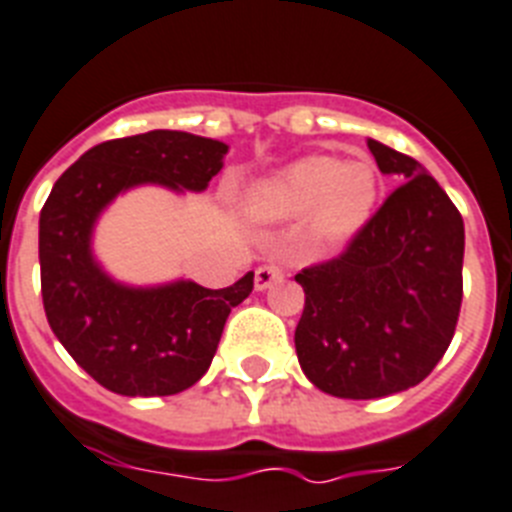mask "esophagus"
Listing matches in <instances>:
<instances>
[{
	"mask_svg": "<svg viewBox=\"0 0 512 512\" xmlns=\"http://www.w3.org/2000/svg\"><path fill=\"white\" fill-rule=\"evenodd\" d=\"M284 278V270L278 268V265H260L255 270V289L257 292H265L270 284H276Z\"/></svg>",
	"mask_w": 512,
	"mask_h": 512,
	"instance_id": "1",
	"label": "esophagus"
}]
</instances>
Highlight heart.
Listing matches in <instances>:
<instances>
[{
	"label": "heart",
	"mask_w": 512,
	"mask_h": 512,
	"mask_svg": "<svg viewBox=\"0 0 512 512\" xmlns=\"http://www.w3.org/2000/svg\"><path fill=\"white\" fill-rule=\"evenodd\" d=\"M376 199L378 173L373 162L310 155L252 186L244 207L257 223H289L313 212L310 242L334 249L350 242L368 223Z\"/></svg>",
	"instance_id": "heart-1"
}]
</instances>
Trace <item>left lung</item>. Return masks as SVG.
Listing matches in <instances>:
<instances>
[{
    "instance_id": "left-lung-1",
    "label": "left lung",
    "mask_w": 512,
    "mask_h": 512,
    "mask_svg": "<svg viewBox=\"0 0 512 512\" xmlns=\"http://www.w3.org/2000/svg\"><path fill=\"white\" fill-rule=\"evenodd\" d=\"M368 149L402 184L342 255L294 276L305 289L294 331L299 365L342 400L421 384L450 347L463 302L458 207L418 160L376 139Z\"/></svg>"
}]
</instances>
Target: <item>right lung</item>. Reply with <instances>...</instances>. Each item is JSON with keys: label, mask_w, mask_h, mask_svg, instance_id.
Returning <instances> with one entry per match:
<instances>
[{"label": "right lung", "mask_w": 512, "mask_h": 512, "mask_svg": "<svg viewBox=\"0 0 512 512\" xmlns=\"http://www.w3.org/2000/svg\"><path fill=\"white\" fill-rule=\"evenodd\" d=\"M228 144L186 131L102 141L52 186L39 218L44 313L54 336L94 381L123 397H165L194 386L218 350L228 313L255 286L247 273L226 289L178 278L131 286L94 257V226L112 199L136 186L205 191Z\"/></svg>", "instance_id": "obj_1"}]
</instances>
